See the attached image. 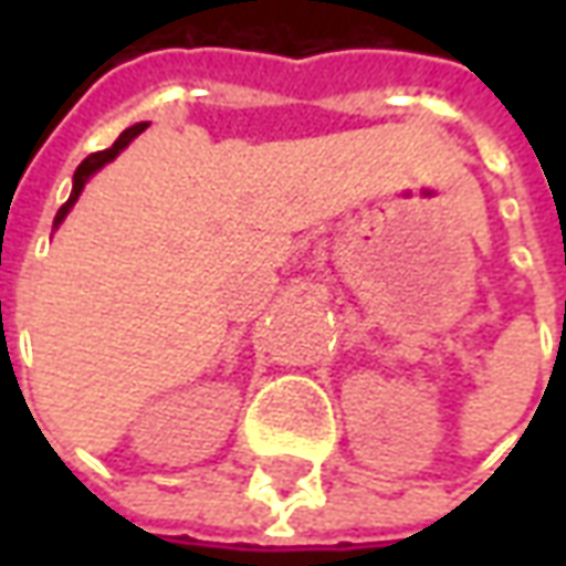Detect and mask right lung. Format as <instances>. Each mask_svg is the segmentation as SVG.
Instances as JSON below:
<instances>
[{"label":"right lung","mask_w":566,"mask_h":566,"mask_svg":"<svg viewBox=\"0 0 566 566\" xmlns=\"http://www.w3.org/2000/svg\"><path fill=\"white\" fill-rule=\"evenodd\" d=\"M145 127H148V124H136V127L124 129V133H120V136H117V142H115V145H112V148L96 150V154H91V157H87V160L81 163L78 169H75V178H72V197H69L66 202H63V206H60V211H56L54 227H60V223H63V218H66V214H69V209H72V206H75V202H78L81 190H84V185H87V178H91V175L96 172V169H103L105 163H112V160H115L117 154H120V150L127 148L129 142L136 139V136H139V133H145Z\"/></svg>","instance_id":"1"}]
</instances>
